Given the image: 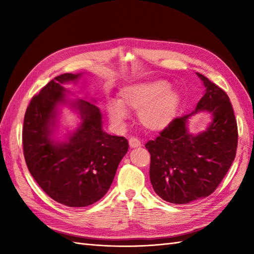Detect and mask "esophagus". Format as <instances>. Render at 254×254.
Returning a JSON list of instances; mask_svg holds the SVG:
<instances>
[{"label":"esophagus","mask_w":254,"mask_h":254,"mask_svg":"<svg viewBox=\"0 0 254 254\" xmlns=\"http://www.w3.org/2000/svg\"><path fill=\"white\" fill-rule=\"evenodd\" d=\"M128 144H130L131 148H136V147H139L142 145L141 141H139L138 138H135V137H131L130 139H128Z\"/></svg>","instance_id":"34e87169"}]
</instances>
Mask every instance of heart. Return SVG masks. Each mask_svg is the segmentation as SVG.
Instances as JSON below:
<instances>
[{"mask_svg": "<svg viewBox=\"0 0 254 254\" xmlns=\"http://www.w3.org/2000/svg\"><path fill=\"white\" fill-rule=\"evenodd\" d=\"M180 106L178 91L169 87L166 80H147L127 84L119 91L118 101L107 106L110 120L122 124L127 111L138 112V120L150 132L164 130L174 121Z\"/></svg>", "mask_w": 254, "mask_h": 254, "instance_id": "heart-1", "label": "heart"}]
</instances>
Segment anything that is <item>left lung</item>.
<instances>
[{"label":"left lung","instance_id":"left-lung-1","mask_svg":"<svg viewBox=\"0 0 254 254\" xmlns=\"http://www.w3.org/2000/svg\"><path fill=\"white\" fill-rule=\"evenodd\" d=\"M205 94L190 115L174 119L160 135L148 141L149 178L154 191L165 201L188 204L216 190L236 157L238 127L228 95L196 73ZM199 111L212 113L206 131L192 136L187 119Z\"/></svg>","mask_w":254,"mask_h":254}]
</instances>
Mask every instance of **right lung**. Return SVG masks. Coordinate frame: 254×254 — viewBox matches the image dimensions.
<instances>
[{"label":"right lung","instance_id":"right-lung-1","mask_svg":"<svg viewBox=\"0 0 254 254\" xmlns=\"http://www.w3.org/2000/svg\"><path fill=\"white\" fill-rule=\"evenodd\" d=\"M79 75L57 76L32 97L23 127L24 157L31 176L51 198L69 207H84L99 201L109 190L128 149L127 138L102 130L99 108L82 99L72 104L82 117L77 130L67 142L51 139L57 107L66 104L65 89L61 85Z\"/></svg>","mask_w":254,"mask_h":254}]
</instances>
